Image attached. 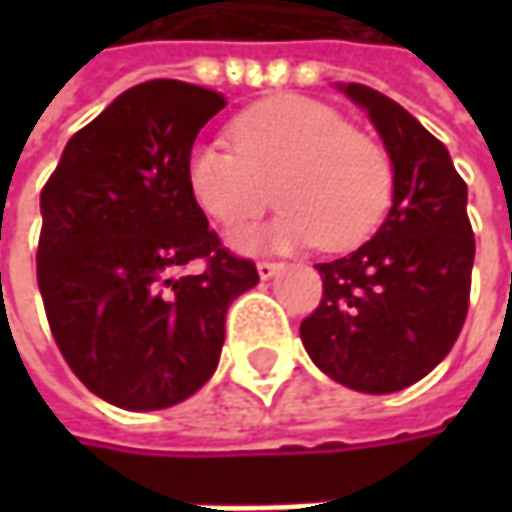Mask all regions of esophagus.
<instances>
[{
  "label": "esophagus",
  "mask_w": 512,
  "mask_h": 512,
  "mask_svg": "<svg viewBox=\"0 0 512 512\" xmlns=\"http://www.w3.org/2000/svg\"><path fill=\"white\" fill-rule=\"evenodd\" d=\"M282 267H285L282 262H270V259H262V262L256 265V270H259V276H262V279H270V276H276Z\"/></svg>",
  "instance_id": "obj_1"
}]
</instances>
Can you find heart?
Segmentation results:
<instances>
[{"mask_svg": "<svg viewBox=\"0 0 512 512\" xmlns=\"http://www.w3.org/2000/svg\"><path fill=\"white\" fill-rule=\"evenodd\" d=\"M230 142H199L187 153V190L222 227L285 205L265 230L236 236L242 250L313 245L353 250L367 242L393 196V165L342 113L305 96H273L230 122ZM277 193H272V187Z\"/></svg>", "mask_w": 512, "mask_h": 512, "instance_id": "b5f03b06", "label": "heart"}]
</instances>
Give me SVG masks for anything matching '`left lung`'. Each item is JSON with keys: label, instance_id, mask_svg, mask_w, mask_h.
<instances>
[{"label": "left lung", "instance_id": "obj_1", "mask_svg": "<svg viewBox=\"0 0 512 512\" xmlns=\"http://www.w3.org/2000/svg\"><path fill=\"white\" fill-rule=\"evenodd\" d=\"M393 162V207L379 233L350 256L325 262L322 302L299 333L333 382L396 393L450 353L470 305L476 239L467 185L442 142L393 99L350 82Z\"/></svg>", "mask_w": 512, "mask_h": 512}]
</instances>
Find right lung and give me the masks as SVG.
<instances>
[{
    "label": "right lung",
    "mask_w": 512,
    "mask_h": 512,
    "mask_svg": "<svg viewBox=\"0 0 512 512\" xmlns=\"http://www.w3.org/2000/svg\"><path fill=\"white\" fill-rule=\"evenodd\" d=\"M222 93L153 79L76 130L42 187L36 282L76 379L125 410L185 402L213 376L230 302L259 270L222 247L187 153ZM190 261L206 265L185 277Z\"/></svg>",
    "instance_id": "obj_1"
}]
</instances>
